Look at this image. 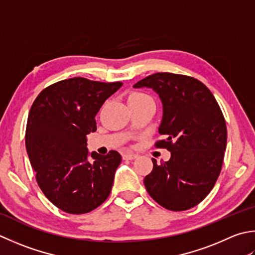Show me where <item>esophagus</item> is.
<instances>
[{
  "instance_id": "esophagus-1",
  "label": "esophagus",
  "mask_w": 255,
  "mask_h": 255,
  "mask_svg": "<svg viewBox=\"0 0 255 255\" xmlns=\"http://www.w3.org/2000/svg\"><path fill=\"white\" fill-rule=\"evenodd\" d=\"M123 158L125 159V160H132V159L137 158V154L132 153V152H126L123 154Z\"/></svg>"
}]
</instances>
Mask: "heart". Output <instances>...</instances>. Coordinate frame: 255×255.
<instances>
[{"label": "heart", "mask_w": 255, "mask_h": 255, "mask_svg": "<svg viewBox=\"0 0 255 255\" xmlns=\"http://www.w3.org/2000/svg\"><path fill=\"white\" fill-rule=\"evenodd\" d=\"M146 99H151L150 96H148L147 94L140 93V92H132L131 94H129L128 96V102H141V101H146Z\"/></svg>", "instance_id": "obj_1"}]
</instances>
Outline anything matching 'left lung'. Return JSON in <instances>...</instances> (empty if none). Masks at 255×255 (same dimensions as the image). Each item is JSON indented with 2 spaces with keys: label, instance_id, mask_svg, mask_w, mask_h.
I'll use <instances>...</instances> for the list:
<instances>
[{
  "label": "left lung",
  "instance_id": "8db88e82",
  "mask_svg": "<svg viewBox=\"0 0 255 255\" xmlns=\"http://www.w3.org/2000/svg\"><path fill=\"white\" fill-rule=\"evenodd\" d=\"M159 94L163 116L154 143L171 152L144 177L148 193L161 207L184 211L212 190L221 172L227 148V125L218 102L206 85L180 74L156 73L133 85Z\"/></svg>",
  "mask_w": 255,
  "mask_h": 255
}]
</instances>
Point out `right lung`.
<instances>
[{
  "label": "right lung",
  "mask_w": 255,
  "mask_h": 255,
  "mask_svg": "<svg viewBox=\"0 0 255 255\" xmlns=\"http://www.w3.org/2000/svg\"><path fill=\"white\" fill-rule=\"evenodd\" d=\"M122 82L73 77L38 94L28 114L25 146L38 187L55 207L71 214L93 211L112 191L119 152H92L87 134L96 131L95 116Z\"/></svg>",
  "instance_id": "1"
}]
</instances>
